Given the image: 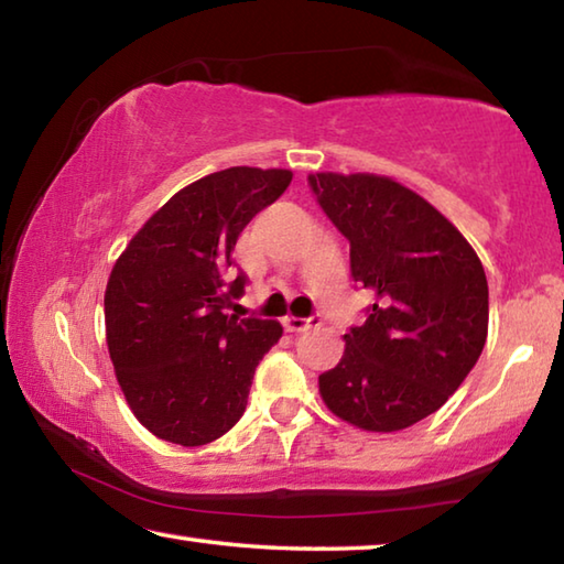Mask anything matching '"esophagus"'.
<instances>
[{"label": "esophagus", "instance_id": "1", "mask_svg": "<svg viewBox=\"0 0 564 564\" xmlns=\"http://www.w3.org/2000/svg\"><path fill=\"white\" fill-rule=\"evenodd\" d=\"M283 326H285V330H291V333H303V330H308V328H313V326H321V318H318V316H313V318L285 316V318H283Z\"/></svg>", "mask_w": 564, "mask_h": 564}]
</instances>
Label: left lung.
Returning a JSON list of instances; mask_svg holds the SVG:
<instances>
[{"label":"left lung","mask_w":564,"mask_h":564,"mask_svg":"<svg viewBox=\"0 0 564 564\" xmlns=\"http://www.w3.org/2000/svg\"><path fill=\"white\" fill-rule=\"evenodd\" d=\"M308 184L350 241L352 279L376 295L318 376L333 415L395 433L435 413L480 358L488 279L467 238L413 188L378 174L316 171Z\"/></svg>","instance_id":"left-lung-1"}]
</instances>
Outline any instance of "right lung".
I'll return each instance as SVG.
<instances>
[{
  "label": "right lung",
  "instance_id": "right-lung-1",
  "mask_svg": "<svg viewBox=\"0 0 564 564\" xmlns=\"http://www.w3.org/2000/svg\"><path fill=\"white\" fill-rule=\"evenodd\" d=\"M293 178L231 166L176 191L133 234L104 293L107 346L131 413L159 441L196 447L231 431L279 321L228 316L246 275L228 281L238 236Z\"/></svg>",
  "mask_w": 564,
  "mask_h": 564
}]
</instances>
